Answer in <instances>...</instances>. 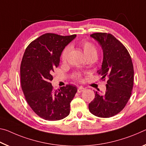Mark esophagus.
<instances>
[{
  "label": "esophagus",
  "instance_id": "34e87169",
  "mask_svg": "<svg viewBox=\"0 0 146 146\" xmlns=\"http://www.w3.org/2000/svg\"><path fill=\"white\" fill-rule=\"evenodd\" d=\"M85 90V89L84 87H79L78 89V93H81V92H82L84 91Z\"/></svg>",
  "mask_w": 146,
  "mask_h": 146
}]
</instances>
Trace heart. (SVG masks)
I'll use <instances>...</instances> for the list:
<instances>
[{"label": "heart", "mask_w": 146, "mask_h": 146, "mask_svg": "<svg viewBox=\"0 0 146 146\" xmlns=\"http://www.w3.org/2000/svg\"><path fill=\"white\" fill-rule=\"evenodd\" d=\"M80 46H82L83 52L85 54V56H87V57H92L94 56L96 57H97V49L95 47V46L91 42H90L89 41H86V40H82L80 42ZM70 46H66L64 48V50L62 52L61 54V60L63 62L66 61V59H67L68 55L69 52H70ZM74 78L77 80H80L82 79V74L80 73H76L74 74Z\"/></svg>", "instance_id": "b5f03b06"}]
</instances>
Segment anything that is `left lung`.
I'll return each instance as SVG.
<instances>
[{
    "label": "left lung",
    "mask_w": 146,
    "mask_h": 146,
    "mask_svg": "<svg viewBox=\"0 0 146 146\" xmlns=\"http://www.w3.org/2000/svg\"><path fill=\"white\" fill-rule=\"evenodd\" d=\"M90 37L102 46L104 58L98 72L102 80L107 78V82L106 92H95L89 109L95 116L109 118L120 113L131 97L134 80L132 59L124 45L111 33H94Z\"/></svg>",
    "instance_id": "obj_1"
}]
</instances>
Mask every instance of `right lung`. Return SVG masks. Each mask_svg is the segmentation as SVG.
I'll list each match as a JSON object with an SVG mask.
<instances>
[{
    "mask_svg": "<svg viewBox=\"0 0 146 146\" xmlns=\"http://www.w3.org/2000/svg\"><path fill=\"white\" fill-rule=\"evenodd\" d=\"M76 37L45 33L28 45L23 57L21 82L25 99L33 112L46 120H61L70 113L77 88L67 85L54 90L50 82L63 49Z\"/></svg>",
    "mask_w": 146,
    "mask_h": 146,
    "instance_id": "right-lung-1",
    "label": "right lung"
}]
</instances>
